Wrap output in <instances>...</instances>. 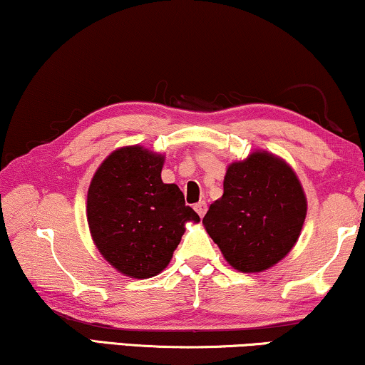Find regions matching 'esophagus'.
Segmentation results:
<instances>
[{"label": "esophagus", "instance_id": "obj_1", "mask_svg": "<svg viewBox=\"0 0 365 365\" xmlns=\"http://www.w3.org/2000/svg\"><path fill=\"white\" fill-rule=\"evenodd\" d=\"M195 212H197L200 215V218L205 217V213H207V203L205 202H198L197 205H195Z\"/></svg>", "mask_w": 365, "mask_h": 365}]
</instances>
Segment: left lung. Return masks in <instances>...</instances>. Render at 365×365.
I'll return each instance as SVG.
<instances>
[{
    "mask_svg": "<svg viewBox=\"0 0 365 365\" xmlns=\"http://www.w3.org/2000/svg\"><path fill=\"white\" fill-rule=\"evenodd\" d=\"M306 212L294 170L283 158L258 150L228 167L223 197L210 205L203 225L235 269L259 273L292 250Z\"/></svg>",
    "mask_w": 365,
    "mask_h": 365,
    "instance_id": "8db88e82",
    "label": "left lung"
}]
</instances>
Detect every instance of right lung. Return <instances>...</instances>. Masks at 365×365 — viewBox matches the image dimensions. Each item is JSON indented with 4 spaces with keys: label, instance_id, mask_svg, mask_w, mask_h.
<instances>
[{
    "label": "right lung",
    "instance_id": "obj_1",
    "mask_svg": "<svg viewBox=\"0 0 365 365\" xmlns=\"http://www.w3.org/2000/svg\"><path fill=\"white\" fill-rule=\"evenodd\" d=\"M165 157L140 145L117 148L87 192V223L99 253L122 274L157 276L170 263L185 223L200 217L175 183L162 182Z\"/></svg>",
    "mask_w": 365,
    "mask_h": 365
}]
</instances>
